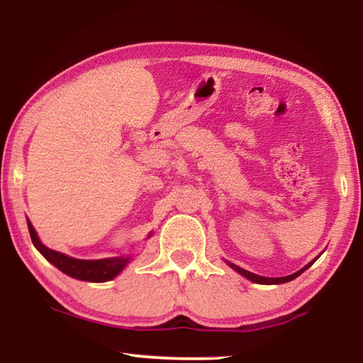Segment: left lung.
I'll list each match as a JSON object with an SVG mask.
<instances>
[{
	"instance_id": "left-lung-1",
	"label": "left lung",
	"mask_w": 363,
	"mask_h": 363,
	"mask_svg": "<svg viewBox=\"0 0 363 363\" xmlns=\"http://www.w3.org/2000/svg\"><path fill=\"white\" fill-rule=\"evenodd\" d=\"M320 258V255L316 256V258L311 261V263H308L306 264L305 267H302V269L300 271H297V272H294V274H291V276H286V277H263V276H258V274H253V272H250V271H247V269H243V267H238V266H235L233 263H228V266L232 267V269H235L238 274H242L243 277H247V279H250V281L252 282H256V284H266V286H269V284H284V282H291L292 279H295V277H298L300 274H302V272L305 271V269H308V267L315 263V261Z\"/></svg>"
}]
</instances>
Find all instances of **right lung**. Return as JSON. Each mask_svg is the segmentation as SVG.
I'll return each mask as SVG.
<instances>
[{"label":"right lung","mask_w":363,"mask_h":363,"mask_svg":"<svg viewBox=\"0 0 363 363\" xmlns=\"http://www.w3.org/2000/svg\"><path fill=\"white\" fill-rule=\"evenodd\" d=\"M27 225H29V233L32 238L33 247L43 255V258L50 261L55 267H58L61 272L66 276L79 279V281L87 282H107L116 277L125 266L130 263V256H116V258H104V259H76L71 258L68 255H63L55 250H50L45 247L38 238L35 228L27 219Z\"/></svg>","instance_id":"add662e5"}]
</instances>
